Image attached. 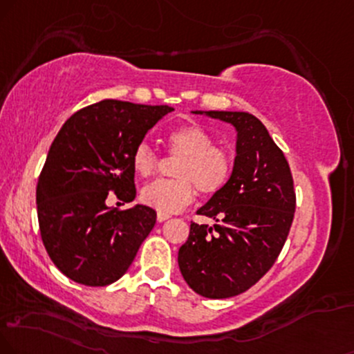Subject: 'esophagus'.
Listing matches in <instances>:
<instances>
[{
	"label": "esophagus",
	"mask_w": 354,
	"mask_h": 354,
	"mask_svg": "<svg viewBox=\"0 0 354 354\" xmlns=\"http://www.w3.org/2000/svg\"><path fill=\"white\" fill-rule=\"evenodd\" d=\"M170 218V215H167V213H157V221H159V223H162V221H165V220H169Z\"/></svg>",
	"instance_id": "obj_1"
}]
</instances>
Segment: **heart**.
I'll list each match as a JSON object with an SVG mask.
<instances>
[{"label": "heart", "mask_w": 354, "mask_h": 354, "mask_svg": "<svg viewBox=\"0 0 354 354\" xmlns=\"http://www.w3.org/2000/svg\"><path fill=\"white\" fill-rule=\"evenodd\" d=\"M169 154L176 157L174 180H157L141 190L147 207L160 213H176L190 205L195 190L205 195L220 192L233 169L231 156L216 146L215 138L198 124H187L170 131ZM133 167L141 177H152L159 169V156L147 142L138 144L133 152Z\"/></svg>", "instance_id": "b5f03b06"}]
</instances>
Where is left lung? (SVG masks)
<instances>
[{"label":"left lung","mask_w":354,"mask_h":354,"mask_svg":"<svg viewBox=\"0 0 354 354\" xmlns=\"http://www.w3.org/2000/svg\"><path fill=\"white\" fill-rule=\"evenodd\" d=\"M207 115L236 128V159L226 185L197 212L216 225L192 221L178 268L192 290L228 299L254 286L277 261L294 221L295 190L286 156L256 116Z\"/></svg>","instance_id":"left-lung-1"}]
</instances>
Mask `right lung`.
Masks as SVG:
<instances>
[{
	"label": "right lung",
	"mask_w": 354,
	"mask_h": 354,
	"mask_svg": "<svg viewBox=\"0 0 354 354\" xmlns=\"http://www.w3.org/2000/svg\"><path fill=\"white\" fill-rule=\"evenodd\" d=\"M172 110L102 100L73 113L60 128L39 176L36 202L47 254L68 279L88 287L116 282L154 228L152 208L120 210L108 207L106 198L115 192L133 202V152Z\"/></svg>",
	"instance_id": "right-lung-1"
}]
</instances>
